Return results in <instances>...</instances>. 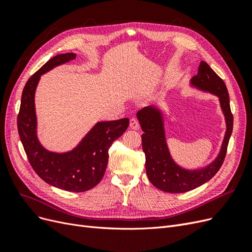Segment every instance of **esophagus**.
<instances>
[{
    "label": "esophagus",
    "mask_w": 252,
    "mask_h": 252,
    "mask_svg": "<svg viewBox=\"0 0 252 252\" xmlns=\"http://www.w3.org/2000/svg\"><path fill=\"white\" fill-rule=\"evenodd\" d=\"M129 125H130V128L133 129V130H138V129L140 128V124L138 120H136L135 118H131L130 119V123H129Z\"/></svg>",
    "instance_id": "esophagus-1"
}]
</instances>
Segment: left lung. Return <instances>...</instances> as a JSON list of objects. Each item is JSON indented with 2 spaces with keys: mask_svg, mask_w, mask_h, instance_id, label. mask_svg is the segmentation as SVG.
Listing matches in <instances>:
<instances>
[{
  "mask_svg": "<svg viewBox=\"0 0 252 252\" xmlns=\"http://www.w3.org/2000/svg\"><path fill=\"white\" fill-rule=\"evenodd\" d=\"M190 85L204 93L219 97L220 109L226 122V132L218 157L207 166L197 169H186L174 162L166 141L164 113L157 106L141 109L136 117L143 130L142 145L146 158V173L151 184L165 192L181 193L190 191L215 177L226 156L232 133L233 117L230 110L229 95L224 81L202 61L197 74L190 80Z\"/></svg>",
  "mask_w": 252,
  "mask_h": 252,
  "instance_id": "1",
  "label": "left lung"
}]
</instances>
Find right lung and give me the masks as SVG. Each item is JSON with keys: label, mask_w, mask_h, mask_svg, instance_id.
Wrapping results in <instances>:
<instances>
[{"label": "right lung", "mask_w": 252, "mask_h": 252, "mask_svg": "<svg viewBox=\"0 0 252 252\" xmlns=\"http://www.w3.org/2000/svg\"><path fill=\"white\" fill-rule=\"evenodd\" d=\"M75 57L72 52L53 57L30 77L23 89L18 130L28 161L43 181L66 191L83 192L102 180L108 163V150L113 141L126 131L129 120L97 122L77 146L66 152L49 151L40 143L34 105L37 84L42 74L71 62Z\"/></svg>", "instance_id": "right-lung-1"}]
</instances>
